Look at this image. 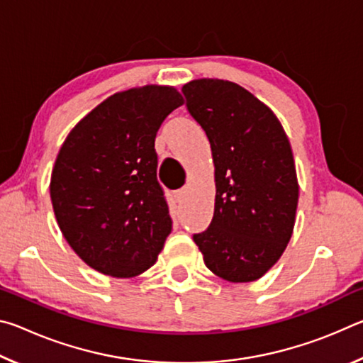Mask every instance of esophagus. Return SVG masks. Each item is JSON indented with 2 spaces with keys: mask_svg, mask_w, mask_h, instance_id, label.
Instances as JSON below:
<instances>
[{
  "mask_svg": "<svg viewBox=\"0 0 363 363\" xmlns=\"http://www.w3.org/2000/svg\"><path fill=\"white\" fill-rule=\"evenodd\" d=\"M186 196H187V189H181V190H177V192H176L177 201H184V200H186Z\"/></svg>",
  "mask_w": 363,
  "mask_h": 363,
  "instance_id": "obj_1",
  "label": "esophagus"
}]
</instances>
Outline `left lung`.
<instances>
[{
    "instance_id": "1",
    "label": "left lung",
    "mask_w": 363,
    "mask_h": 363,
    "mask_svg": "<svg viewBox=\"0 0 363 363\" xmlns=\"http://www.w3.org/2000/svg\"><path fill=\"white\" fill-rule=\"evenodd\" d=\"M214 163V214L194 242L206 267L232 284L261 279L293 235L299 186L290 140L275 113L240 84L200 78L182 86Z\"/></svg>"
}]
</instances>
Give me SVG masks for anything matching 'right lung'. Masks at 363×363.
Listing matches in <instances>:
<instances>
[{"label":"right lung","mask_w":363,"mask_h":363,"mask_svg":"<svg viewBox=\"0 0 363 363\" xmlns=\"http://www.w3.org/2000/svg\"><path fill=\"white\" fill-rule=\"evenodd\" d=\"M184 99L174 86L115 93L79 120L54 163L51 201L72 250L101 274L136 277L171 232L155 138Z\"/></svg>","instance_id":"obj_1"}]
</instances>
